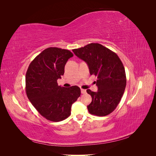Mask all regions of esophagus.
<instances>
[{
	"label": "esophagus",
	"instance_id": "obj_1",
	"mask_svg": "<svg viewBox=\"0 0 156 156\" xmlns=\"http://www.w3.org/2000/svg\"><path fill=\"white\" fill-rule=\"evenodd\" d=\"M81 92L82 94H85V93H86V90L81 88Z\"/></svg>",
	"mask_w": 156,
	"mask_h": 156
}]
</instances>
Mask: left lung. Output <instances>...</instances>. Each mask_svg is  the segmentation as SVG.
<instances>
[{
	"label": "left lung",
	"instance_id": "8db88e82",
	"mask_svg": "<svg viewBox=\"0 0 156 156\" xmlns=\"http://www.w3.org/2000/svg\"><path fill=\"white\" fill-rule=\"evenodd\" d=\"M72 51L87 62L90 75L98 78V92L87 90L92 100L87 106L88 112L98 116L109 115L119 105L126 86L125 69L121 60L115 52L97 43Z\"/></svg>",
	"mask_w": 156,
	"mask_h": 156
}]
</instances>
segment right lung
<instances>
[{
    "instance_id": "obj_1",
    "label": "right lung",
    "mask_w": 156,
    "mask_h": 156,
    "mask_svg": "<svg viewBox=\"0 0 156 156\" xmlns=\"http://www.w3.org/2000/svg\"><path fill=\"white\" fill-rule=\"evenodd\" d=\"M73 53L69 50L49 48L30 62L26 73V93L32 105L47 120L60 122L71 115V107L81 95L77 86L64 88L57 80Z\"/></svg>"
}]
</instances>
